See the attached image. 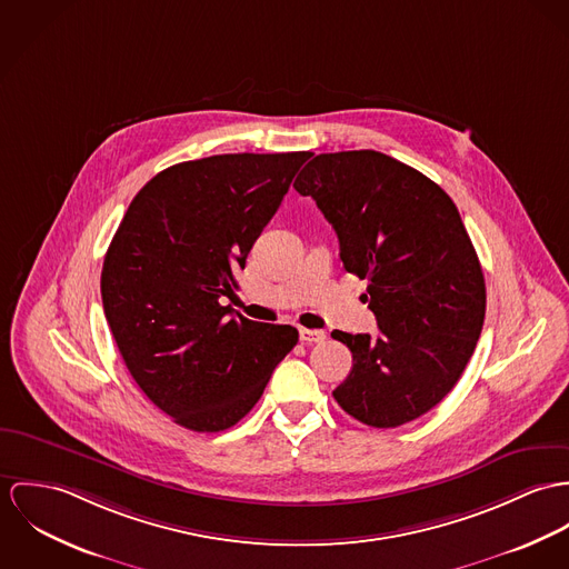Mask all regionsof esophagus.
I'll use <instances>...</instances> for the list:
<instances>
[{"label":"esophagus","mask_w":569,"mask_h":569,"mask_svg":"<svg viewBox=\"0 0 569 569\" xmlns=\"http://www.w3.org/2000/svg\"><path fill=\"white\" fill-rule=\"evenodd\" d=\"M299 336H301L303 345H316V342H322L327 338V333L318 331V329H301Z\"/></svg>","instance_id":"esophagus-1"}]
</instances>
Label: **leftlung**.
<instances>
[{
  "label": "left lung",
  "instance_id": "8db88e82",
  "mask_svg": "<svg viewBox=\"0 0 569 569\" xmlns=\"http://www.w3.org/2000/svg\"><path fill=\"white\" fill-rule=\"evenodd\" d=\"M340 242L345 270L367 279L378 338L331 331L353 367L338 406L371 428L432 410L462 376L482 331L485 274L453 200L419 170L376 150L316 154L295 181Z\"/></svg>",
  "mask_w": 569,
  "mask_h": 569
}]
</instances>
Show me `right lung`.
<instances>
[{
  "label": "right lung",
  "instance_id": "1",
  "mask_svg": "<svg viewBox=\"0 0 569 569\" xmlns=\"http://www.w3.org/2000/svg\"><path fill=\"white\" fill-rule=\"evenodd\" d=\"M312 152L213 154L150 179L102 266V306L128 371L174 423L244 419L295 349L292 325L233 318L236 274Z\"/></svg>",
  "mask_w": 569,
  "mask_h": 569
}]
</instances>
